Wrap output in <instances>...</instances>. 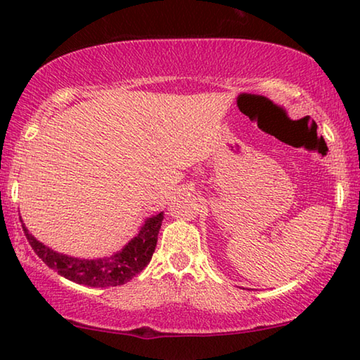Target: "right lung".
I'll use <instances>...</instances> for the list:
<instances>
[{"instance_id":"right-lung-1","label":"right lung","mask_w":360,"mask_h":360,"mask_svg":"<svg viewBox=\"0 0 360 360\" xmlns=\"http://www.w3.org/2000/svg\"><path fill=\"white\" fill-rule=\"evenodd\" d=\"M162 221L163 212L149 217L139 233L122 251L111 257L98 260H81L58 254L34 240V236L28 233L23 222L22 229L30 246L38 254V257L49 268L58 271V275L77 284L90 285V288H111V285H120L130 281L149 264L152 254L155 251L157 235Z\"/></svg>"}]
</instances>
